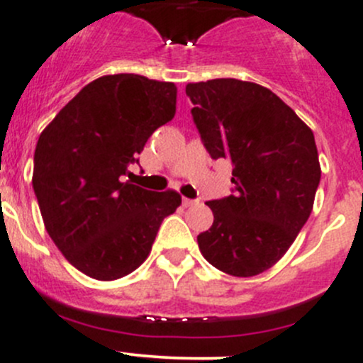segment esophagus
Returning <instances> with one entry per match:
<instances>
[{"label":"esophagus","mask_w":363,"mask_h":363,"mask_svg":"<svg viewBox=\"0 0 363 363\" xmlns=\"http://www.w3.org/2000/svg\"><path fill=\"white\" fill-rule=\"evenodd\" d=\"M193 203H196V200H191V199H182V206H184V207H191Z\"/></svg>","instance_id":"esophagus-1"}]
</instances>
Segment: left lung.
<instances>
[{
  "label": "left lung",
  "mask_w": 363,
  "mask_h": 363,
  "mask_svg": "<svg viewBox=\"0 0 363 363\" xmlns=\"http://www.w3.org/2000/svg\"><path fill=\"white\" fill-rule=\"evenodd\" d=\"M193 122L213 160L232 163V195L211 200L199 248L232 277H255L279 262L307 223L321 181L314 133L279 96L221 77L186 84Z\"/></svg>",
  "instance_id": "1"
}]
</instances>
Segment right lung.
Masks as SVG:
<instances>
[{
	"mask_svg": "<svg viewBox=\"0 0 363 363\" xmlns=\"http://www.w3.org/2000/svg\"><path fill=\"white\" fill-rule=\"evenodd\" d=\"M177 86L138 74L103 76L60 110L33 157L45 230L65 259L96 280H117L149 257L177 191L125 179L157 128L175 115Z\"/></svg>",
	"mask_w": 363,
	"mask_h": 363,
	"instance_id": "obj_1",
	"label": "right lung"
}]
</instances>
